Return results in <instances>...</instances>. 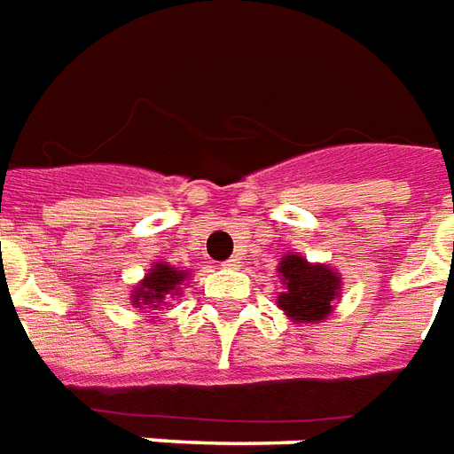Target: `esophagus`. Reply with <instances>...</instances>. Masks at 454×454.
Here are the masks:
<instances>
[{
	"label": "esophagus",
	"mask_w": 454,
	"mask_h": 454,
	"mask_svg": "<svg viewBox=\"0 0 454 454\" xmlns=\"http://www.w3.org/2000/svg\"><path fill=\"white\" fill-rule=\"evenodd\" d=\"M221 267H223V270H238V267H240V262H238V257H231V260L223 262Z\"/></svg>",
	"instance_id": "obj_1"
}]
</instances>
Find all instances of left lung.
I'll return each mask as SVG.
<instances>
[{
  "instance_id": "obj_1",
  "label": "left lung",
  "mask_w": 454,
  "mask_h": 454,
  "mask_svg": "<svg viewBox=\"0 0 454 454\" xmlns=\"http://www.w3.org/2000/svg\"><path fill=\"white\" fill-rule=\"evenodd\" d=\"M281 277L286 291L278 295V308L295 322H315L327 317L332 301L339 291L337 271L325 264H308L298 254H286L281 260Z\"/></svg>"
}]
</instances>
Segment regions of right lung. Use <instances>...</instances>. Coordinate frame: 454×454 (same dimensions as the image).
Wrapping results in <instances>:
<instances>
[{
	"label": "right lung",
	"mask_w": 454,
	"mask_h": 454,
	"mask_svg": "<svg viewBox=\"0 0 454 454\" xmlns=\"http://www.w3.org/2000/svg\"><path fill=\"white\" fill-rule=\"evenodd\" d=\"M184 277H187L184 271L173 270L168 264H156V270H151L149 277L144 278L139 288L134 291V305L137 308H142V305H146V308H159L183 284Z\"/></svg>",
	"instance_id": "1"
}]
</instances>
